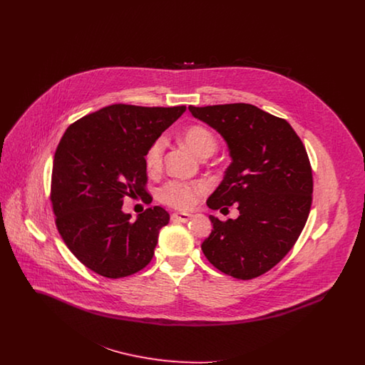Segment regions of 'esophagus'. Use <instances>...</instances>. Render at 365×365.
Listing matches in <instances>:
<instances>
[{"label":"esophagus","mask_w":365,"mask_h":365,"mask_svg":"<svg viewBox=\"0 0 365 365\" xmlns=\"http://www.w3.org/2000/svg\"><path fill=\"white\" fill-rule=\"evenodd\" d=\"M171 219L174 222H178V223H186V222L190 220L191 215H189V213H173Z\"/></svg>","instance_id":"34e87169"}]
</instances>
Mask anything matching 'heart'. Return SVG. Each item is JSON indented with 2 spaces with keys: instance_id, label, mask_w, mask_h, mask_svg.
I'll return each mask as SVG.
<instances>
[{
  "instance_id": "b5f03b06",
  "label": "heart",
  "mask_w": 365,
  "mask_h": 365,
  "mask_svg": "<svg viewBox=\"0 0 365 365\" xmlns=\"http://www.w3.org/2000/svg\"><path fill=\"white\" fill-rule=\"evenodd\" d=\"M183 142L198 157H209L217 149V139L213 133L201 124L189 125L183 134ZM165 150V139L157 138L145 155V167L150 174H156L163 167ZM207 185L202 182L186 180H168L158 190V198L163 204L176 209H189L195 204L198 195L207 191Z\"/></svg>"
}]
</instances>
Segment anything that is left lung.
Instances as JSON below:
<instances>
[{"mask_svg":"<svg viewBox=\"0 0 365 365\" xmlns=\"http://www.w3.org/2000/svg\"><path fill=\"white\" fill-rule=\"evenodd\" d=\"M226 139L232 163L209 208L237 205L238 219L209 216L201 245L209 262L232 278H257L294 246L312 205L313 176L302 140L284 119L255 105L189 106Z\"/></svg>","mask_w":365,"mask_h":365,"instance_id":"8db88e82","label":"left lung"}]
</instances>
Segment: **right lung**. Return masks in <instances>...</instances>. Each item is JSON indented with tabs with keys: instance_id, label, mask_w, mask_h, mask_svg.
Here are the masks:
<instances>
[{
	"instance_id": "add662e5",
	"label": "right lung",
	"mask_w": 365,
	"mask_h": 365,
	"mask_svg": "<svg viewBox=\"0 0 365 365\" xmlns=\"http://www.w3.org/2000/svg\"><path fill=\"white\" fill-rule=\"evenodd\" d=\"M185 110V105H109L72 123L60 139L51 183L54 222L72 255L93 272L124 278L153 259L170 213L153 207L131 220L123 201L149 198L145 155Z\"/></svg>"
}]
</instances>
